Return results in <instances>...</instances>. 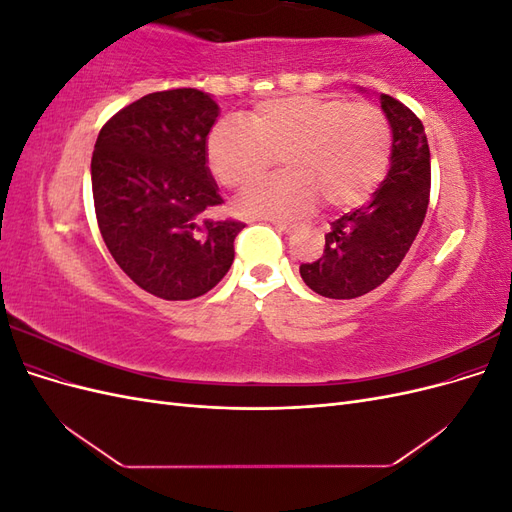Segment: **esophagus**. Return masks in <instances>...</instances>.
<instances>
[{"instance_id": "34e87169", "label": "esophagus", "mask_w": 512, "mask_h": 512, "mask_svg": "<svg viewBox=\"0 0 512 512\" xmlns=\"http://www.w3.org/2000/svg\"><path fill=\"white\" fill-rule=\"evenodd\" d=\"M273 226L280 232H292L294 230V224H288V222H273Z\"/></svg>"}]
</instances>
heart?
<instances>
[{"label": "heart", "instance_id": "b5f03b06", "mask_svg": "<svg viewBox=\"0 0 512 512\" xmlns=\"http://www.w3.org/2000/svg\"><path fill=\"white\" fill-rule=\"evenodd\" d=\"M282 158L286 173L241 198L237 209L284 220L312 211L350 209L382 181L391 158V126L374 104L335 96H286L256 104L239 121H220L207 162L224 188L245 192Z\"/></svg>", "mask_w": 512, "mask_h": 512}]
</instances>
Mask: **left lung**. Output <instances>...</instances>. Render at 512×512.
Here are the masks:
<instances>
[{"mask_svg": "<svg viewBox=\"0 0 512 512\" xmlns=\"http://www.w3.org/2000/svg\"><path fill=\"white\" fill-rule=\"evenodd\" d=\"M391 123V168L369 203L331 222L318 260L301 265L303 282L327 299H356L395 273L423 226L431 162L421 119L382 94Z\"/></svg>", "mask_w": 512, "mask_h": 512, "instance_id": "left-lung-1", "label": "left lung"}]
</instances>
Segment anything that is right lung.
<instances>
[{"label": "right lung", "mask_w": 512, "mask_h": 512, "mask_svg": "<svg viewBox=\"0 0 512 512\" xmlns=\"http://www.w3.org/2000/svg\"><path fill=\"white\" fill-rule=\"evenodd\" d=\"M220 106L198 89L143 96L108 119L91 156V190L108 252L166 301L203 297L235 260L243 222L205 218L222 205L207 166Z\"/></svg>", "instance_id": "obj_1"}]
</instances>
